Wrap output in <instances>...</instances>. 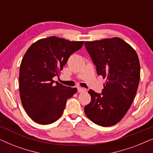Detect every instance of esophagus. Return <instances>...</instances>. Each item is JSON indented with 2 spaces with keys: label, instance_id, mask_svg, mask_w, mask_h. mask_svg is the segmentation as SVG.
<instances>
[{
  "label": "esophagus",
  "instance_id": "obj_1",
  "mask_svg": "<svg viewBox=\"0 0 153 153\" xmlns=\"http://www.w3.org/2000/svg\"><path fill=\"white\" fill-rule=\"evenodd\" d=\"M86 91H87L86 89L83 88H81V87L78 88V92H79V93H83V92H85Z\"/></svg>",
  "mask_w": 153,
  "mask_h": 153
}]
</instances>
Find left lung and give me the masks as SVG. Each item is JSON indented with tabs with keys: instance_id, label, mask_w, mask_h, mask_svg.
<instances>
[{
	"instance_id": "left-lung-1",
	"label": "left lung",
	"mask_w": 153,
	"mask_h": 153,
	"mask_svg": "<svg viewBox=\"0 0 153 153\" xmlns=\"http://www.w3.org/2000/svg\"><path fill=\"white\" fill-rule=\"evenodd\" d=\"M98 75L106 79L101 94L90 90L86 116L95 124L110 127L122 120L137 94L140 62L135 50L119 37L85 42Z\"/></svg>"
}]
</instances>
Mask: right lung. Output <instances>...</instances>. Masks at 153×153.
Segmentation results:
<instances>
[{
    "instance_id": "obj_1",
    "label": "right lung",
    "mask_w": 153,
    "mask_h": 153,
    "mask_svg": "<svg viewBox=\"0 0 153 153\" xmlns=\"http://www.w3.org/2000/svg\"><path fill=\"white\" fill-rule=\"evenodd\" d=\"M83 41H69L55 36L33 43L22 58L19 70V93L29 117L41 125L60 118L66 102L77 92L53 78L58 76L70 56L82 47Z\"/></svg>"
}]
</instances>
